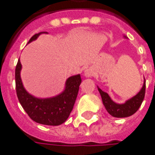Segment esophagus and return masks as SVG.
I'll use <instances>...</instances> for the list:
<instances>
[{
    "mask_svg": "<svg viewBox=\"0 0 155 155\" xmlns=\"http://www.w3.org/2000/svg\"><path fill=\"white\" fill-rule=\"evenodd\" d=\"M92 75H94V69L92 68H87L84 71V76L85 77H91Z\"/></svg>",
    "mask_w": 155,
    "mask_h": 155,
    "instance_id": "esophagus-1",
    "label": "esophagus"
}]
</instances>
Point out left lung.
Wrapping results in <instances>:
<instances>
[{
  "instance_id": "left-lung-1",
  "label": "left lung",
  "mask_w": 155,
  "mask_h": 155,
  "mask_svg": "<svg viewBox=\"0 0 155 155\" xmlns=\"http://www.w3.org/2000/svg\"><path fill=\"white\" fill-rule=\"evenodd\" d=\"M126 38V36H124ZM98 91L102 99V102L105 108L109 114L116 118H125L133 115L139 109L140 105L144 100L145 92H146V81H144L143 86L136 95L126 101L124 103L119 104L112 100L107 93L102 91L98 87Z\"/></svg>"
}]
</instances>
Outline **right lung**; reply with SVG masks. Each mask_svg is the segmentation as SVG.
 I'll use <instances>...</instances> for the list:
<instances>
[{
	"label": "right lung",
	"mask_w": 155,
	"mask_h": 155,
	"mask_svg": "<svg viewBox=\"0 0 155 155\" xmlns=\"http://www.w3.org/2000/svg\"><path fill=\"white\" fill-rule=\"evenodd\" d=\"M41 32L35 34L28 43L35 41ZM21 64L20 59L15 68V87L18 100L28 116L35 122L48 126H59L64 123L73 110L77 98L79 87L81 83V74L73 75L67 79L65 88L61 94L50 98H37L30 94L23 87L21 78Z\"/></svg>",
	"instance_id": "1"
}]
</instances>
